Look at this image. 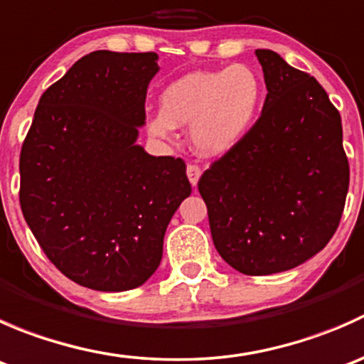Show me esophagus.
Listing matches in <instances>:
<instances>
[{
	"instance_id": "34e87169",
	"label": "esophagus",
	"mask_w": 364,
	"mask_h": 364,
	"mask_svg": "<svg viewBox=\"0 0 364 364\" xmlns=\"http://www.w3.org/2000/svg\"><path fill=\"white\" fill-rule=\"evenodd\" d=\"M200 174H203V171H200L199 165L188 164V167H186V176H188L190 183H192L193 186H197V183H199Z\"/></svg>"
}]
</instances>
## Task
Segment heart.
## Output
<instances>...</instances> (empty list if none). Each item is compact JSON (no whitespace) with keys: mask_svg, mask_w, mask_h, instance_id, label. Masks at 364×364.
<instances>
[{"mask_svg":"<svg viewBox=\"0 0 364 364\" xmlns=\"http://www.w3.org/2000/svg\"><path fill=\"white\" fill-rule=\"evenodd\" d=\"M262 102V82L248 65L193 72L161 95V114L149 121L155 137L171 139L174 127L190 124L193 148L222 155L247 135Z\"/></svg>","mask_w":364,"mask_h":364,"instance_id":"heart-1","label":"heart"}]
</instances>
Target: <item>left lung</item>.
<instances>
[{
  "label": "left lung",
  "instance_id": "8db88e82",
  "mask_svg": "<svg viewBox=\"0 0 364 364\" xmlns=\"http://www.w3.org/2000/svg\"><path fill=\"white\" fill-rule=\"evenodd\" d=\"M267 95L259 119L199 179L213 243L240 273L292 269L338 229L348 190L340 112L277 53L255 50Z\"/></svg>",
  "mask_w": 364,
  "mask_h": 364
}]
</instances>
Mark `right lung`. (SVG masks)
Returning <instances> with one entry per match:
<instances>
[{"mask_svg":"<svg viewBox=\"0 0 364 364\" xmlns=\"http://www.w3.org/2000/svg\"><path fill=\"white\" fill-rule=\"evenodd\" d=\"M155 53L95 50L40 97L19 159V200L47 259L104 292L144 284L192 193L186 165L135 146Z\"/></svg>","mask_w":364,"mask_h":364,"instance_id":"obj_1","label":"right lung"}]
</instances>
